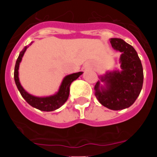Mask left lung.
<instances>
[{"label":"left lung","mask_w":157,"mask_h":157,"mask_svg":"<svg viewBox=\"0 0 157 157\" xmlns=\"http://www.w3.org/2000/svg\"><path fill=\"white\" fill-rule=\"evenodd\" d=\"M112 48L121 52L120 57L121 71L115 70L101 76L95 85V96L103 106L112 110H121L131 106L141 91L144 72L141 61L135 49L123 39H110Z\"/></svg>","instance_id":"obj_1"}]
</instances>
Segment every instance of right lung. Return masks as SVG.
<instances>
[{
  "instance_id": "add662e5",
  "label": "right lung",
  "mask_w": 157,
  "mask_h": 157,
  "mask_svg": "<svg viewBox=\"0 0 157 157\" xmlns=\"http://www.w3.org/2000/svg\"><path fill=\"white\" fill-rule=\"evenodd\" d=\"M28 46H26L20 52L18 58L16 61L15 68H14V80H15L17 89L20 91L23 99L31 106L39 109V110L44 111V112H52V111L56 110L65 103V102L68 99L70 86H71V83L74 80H77L83 74V72L74 73V74L66 76L63 79L62 83L60 86L58 91L52 96H45V97H38V96H33L23 89L20 84V80H19V67H20V64L22 61V58Z\"/></svg>"
}]
</instances>
